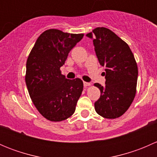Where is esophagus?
<instances>
[{
    "mask_svg": "<svg viewBox=\"0 0 157 157\" xmlns=\"http://www.w3.org/2000/svg\"><path fill=\"white\" fill-rule=\"evenodd\" d=\"M90 85H91V83H88V82H85V81L83 82V86H84L85 87L90 86Z\"/></svg>",
    "mask_w": 157,
    "mask_h": 157,
    "instance_id": "obj_1",
    "label": "esophagus"
}]
</instances>
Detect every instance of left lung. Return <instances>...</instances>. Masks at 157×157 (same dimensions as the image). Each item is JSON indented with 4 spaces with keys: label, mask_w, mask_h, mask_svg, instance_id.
<instances>
[{
    "label": "left lung",
    "mask_w": 157,
    "mask_h": 157,
    "mask_svg": "<svg viewBox=\"0 0 157 157\" xmlns=\"http://www.w3.org/2000/svg\"><path fill=\"white\" fill-rule=\"evenodd\" d=\"M86 36L93 39L99 64L105 67V86L94 84L101 93L95 110L103 118H118L136 94L138 70L135 58L128 44L107 28H96Z\"/></svg>",
    "instance_id": "1"
}]
</instances>
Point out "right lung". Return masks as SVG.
I'll list each match as a JSON object with an SVG mask.
<instances>
[{"instance_id": "obj_1", "label": "right lung", "mask_w": 157, "mask_h": 157, "mask_svg": "<svg viewBox=\"0 0 157 157\" xmlns=\"http://www.w3.org/2000/svg\"><path fill=\"white\" fill-rule=\"evenodd\" d=\"M83 37V34L48 29L39 36L28 57L25 80L30 98L39 113L51 121H64L75 112L83 83L79 78L67 79L60 67Z\"/></svg>"}]
</instances>
